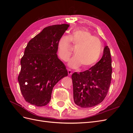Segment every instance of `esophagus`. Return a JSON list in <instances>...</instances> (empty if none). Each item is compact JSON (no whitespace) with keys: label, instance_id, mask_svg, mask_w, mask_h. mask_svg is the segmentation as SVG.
Listing matches in <instances>:
<instances>
[{"label":"esophagus","instance_id":"1","mask_svg":"<svg viewBox=\"0 0 133 133\" xmlns=\"http://www.w3.org/2000/svg\"><path fill=\"white\" fill-rule=\"evenodd\" d=\"M68 75H70V76L72 74V71H71V70H70V69H68Z\"/></svg>","mask_w":133,"mask_h":133}]
</instances>
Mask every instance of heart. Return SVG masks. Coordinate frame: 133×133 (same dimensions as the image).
Instances as JSON below:
<instances>
[{
  "instance_id": "1",
  "label": "heart",
  "mask_w": 133,
  "mask_h": 133,
  "mask_svg": "<svg viewBox=\"0 0 133 133\" xmlns=\"http://www.w3.org/2000/svg\"><path fill=\"white\" fill-rule=\"evenodd\" d=\"M70 43L75 48V55L70 59L69 65L72 68H90L98 61L103 52V44L100 39L89 31L76 29L69 36L62 35L58 40V54L64 62H68L72 53Z\"/></svg>"
}]
</instances>
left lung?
<instances>
[{
  "instance_id": "left-lung-1",
  "label": "left lung",
  "mask_w": 133,
  "mask_h": 133,
  "mask_svg": "<svg viewBox=\"0 0 133 133\" xmlns=\"http://www.w3.org/2000/svg\"><path fill=\"white\" fill-rule=\"evenodd\" d=\"M111 58L109 48L104 49L102 59L90 69L71 76L75 104L87 108L97 105L108 94L111 80Z\"/></svg>"
}]
</instances>
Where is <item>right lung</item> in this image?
Here are the masks:
<instances>
[{
  "mask_svg": "<svg viewBox=\"0 0 133 133\" xmlns=\"http://www.w3.org/2000/svg\"><path fill=\"white\" fill-rule=\"evenodd\" d=\"M69 26L63 24L45 27L27 44L18 80L24 98L32 105L49 103L55 84L68 75L57 53L58 40Z\"/></svg>",
  "mask_w": 133,
  "mask_h": 133,
  "instance_id": "obj_1",
  "label": "right lung"
}]
</instances>
